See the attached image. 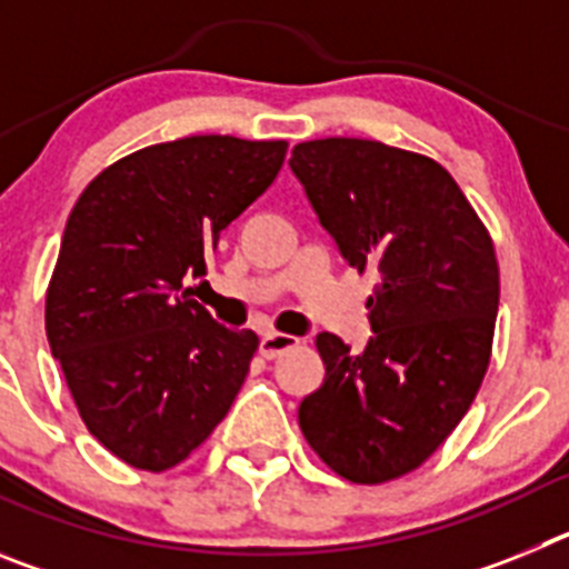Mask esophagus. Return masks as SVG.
<instances>
[{
  "instance_id": "34e87169",
  "label": "esophagus",
  "mask_w": 569,
  "mask_h": 569,
  "mask_svg": "<svg viewBox=\"0 0 569 569\" xmlns=\"http://www.w3.org/2000/svg\"><path fill=\"white\" fill-rule=\"evenodd\" d=\"M296 345H299V339H296V336L264 333L259 341V353L264 356V359H276V356H281L284 350H293Z\"/></svg>"
}]
</instances>
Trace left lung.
Wrapping results in <instances>:
<instances>
[{
    "label": "left lung",
    "instance_id": "obj_1",
    "mask_svg": "<svg viewBox=\"0 0 569 569\" xmlns=\"http://www.w3.org/2000/svg\"><path fill=\"white\" fill-rule=\"evenodd\" d=\"M321 228L359 273L373 336L365 353L333 333L316 339L325 385L299 405L319 459L353 485L413 472L465 419L490 365L499 261L479 213L430 156L373 139L293 148Z\"/></svg>",
    "mask_w": 569,
    "mask_h": 569
}]
</instances>
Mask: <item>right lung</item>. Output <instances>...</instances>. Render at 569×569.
<instances>
[{"label": "right lung", "mask_w": 569, "mask_h": 569, "mask_svg": "<svg viewBox=\"0 0 569 569\" xmlns=\"http://www.w3.org/2000/svg\"><path fill=\"white\" fill-rule=\"evenodd\" d=\"M288 142L188 136L104 168L64 224L44 296L50 353L90 436L136 470L182 465L228 416L259 350L190 279L273 184Z\"/></svg>", "instance_id": "right-lung-1"}]
</instances>
